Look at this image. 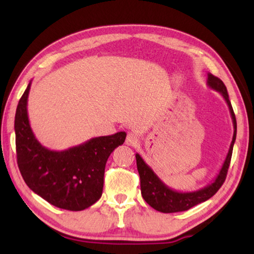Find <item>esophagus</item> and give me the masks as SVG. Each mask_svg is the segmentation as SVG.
<instances>
[{"label":"esophagus","mask_w":254,"mask_h":254,"mask_svg":"<svg viewBox=\"0 0 254 254\" xmlns=\"http://www.w3.org/2000/svg\"><path fill=\"white\" fill-rule=\"evenodd\" d=\"M126 143L127 145H136L137 144V136L132 132L127 133V136L126 139Z\"/></svg>","instance_id":"1"}]
</instances>
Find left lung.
Instances as JSON below:
<instances>
[{"mask_svg": "<svg viewBox=\"0 0 254 254\" xmlns=\"http://www.w3.org/2000/svg\"><path fill=\"white\" fill-rule=\"evenodd\" d=\"M207 85L210 88L217 91L223 97H224L225 102L227 103V105H229L232 121H233L234 127L233 139H232L229 153H227L225 161L223 163L220 173H218L216 178H215L212 184H209L208 186H206L196 191H176L161 182L160 178L153 173V170L144 162V160L141 158L139 153L135 154L136 167L140 175L141 194H142L143 199L147 201L152 208L159 210V212L161 213H176L188 210L189 208L194 207V206L209 199L210 197L216 194L218 189L222 187L223 183L225 182L236 137V119L233 109H232L231 102L229 100V94H227V89L224 83H223L218 77H215L212 74H207Z\"/></svg>", "mask_w": 254, "mask_h": 254, "instance_id": "left-lung-1", "label": "left lung"}]
</instances>
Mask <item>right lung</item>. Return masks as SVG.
I'll use <instances>...</instances> for the list:
<instances>
[{
  "label": "right lung",
  "instance_id": "obj_1",
  "mask_svg": "<svg viewBox=\"0 0 254 254\" xmlns=\"http://www.w3.org/2000/svg\"><path fill=\"white\" fill-rule=\"evenodd\" d=\"M31 81L15 112L16 160L25 184L56 207L83 210L101 198L105 165L115 148L123 144L126 132L93 137L64 151H53L36 139L28 118Z\"/></svg>",
  "mask_w": 254,
  "mask_h": 254
}]
</instances>
